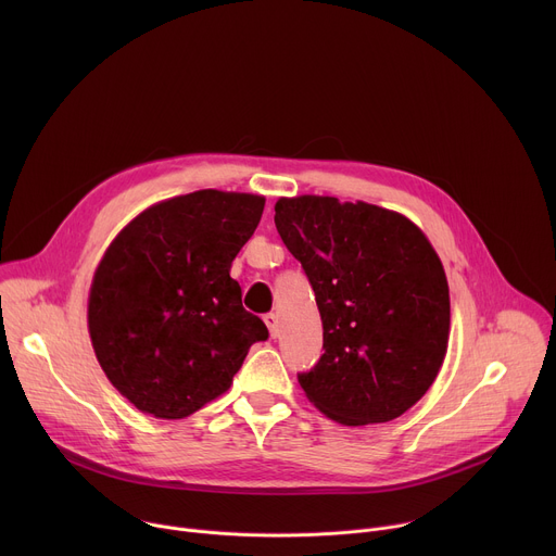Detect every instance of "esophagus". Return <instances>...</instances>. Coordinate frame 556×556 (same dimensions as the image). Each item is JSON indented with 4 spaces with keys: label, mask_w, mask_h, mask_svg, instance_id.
<instances>
[{
    "label": "esophagus",
    "mask_w": 556,
    "mask_h": 556,
    "mask_svg": "<svg viewBox=\"0 0 556 556\" xmlns=\"http://www.w3.org/2000/svg\"><path fill=\"white\" fill-rule=\"evenodd\" d=\"M264 324L268 326L270 337H273V339H277V337H279V316L270 312V314H266V316H264Z\"/></svg>",
    "instance_id": "1"
}]
</instances>
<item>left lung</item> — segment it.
I'll list each match as a JSON object with an SVG mask.
<instances>
[{"mask_svg": "<svg viewBox=\"0 0 556 556\" xmlns=\"http://www.w3.org/2000/svg\"><path fill=\"white\" fill-rule=\"evenodd\" d=\"M275 224L301 262L324 324V356L299 374L305 399L345 427L412 409L446 356L444 266L407 215L330 195L279 198Z\"/></svg>", "mask_w": 556, "mask_h": 556, "instance_id": "1", "label": "left lung"}]
</instances>
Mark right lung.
<instances>
[{
    "label": "right lung",
    "instance_id": "add662e5",
    "mask_svg": "<svg viewBox=\"0 0 556 556\" xmlns=\"http://www.w3.org/2000/svg\"><path fill=\"white\" fill-rule=\"evenodd\" d=\"M266 198L202 189L155 202L103 253L88 296L101 369L138 412L180 420L228 391L268 339L230 277Z\"/></svg>",
    "mask_w": 556,
    "mask_h": 556
}]
</instances>
